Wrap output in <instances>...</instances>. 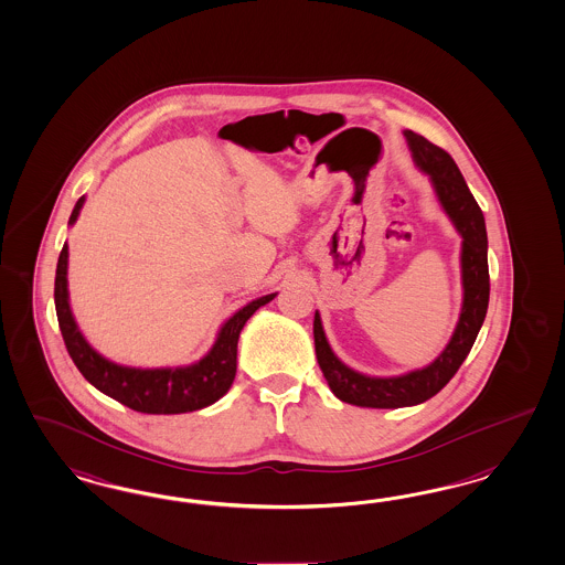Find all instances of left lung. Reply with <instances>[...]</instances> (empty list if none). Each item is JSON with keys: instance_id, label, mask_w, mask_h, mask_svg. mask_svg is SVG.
I'll use <instances>...</instances> for the list:
<instances>
[{"instance_id": "1", "label": "left lung", "mask_w": 565, "mask_h": 565, "mask_svg": "<svg viewBox=\"0 0 565 565\" xmlns=\"http://www.w3.org/2000/svg\"><path fill=\"white\" fill-rule=\"evenodd\" d=\"M404 135L411 145L416 166L430 175L441 205L462 234V315L451 342L447 343L441 356L428 364L427 369L394 379H375L354 373L335 359L327 343L321 317L317 312L312 333L323 376L331 392L342 402L364 408L416 406L439 394L449 383V379L458 373L468 352L472 350L489 307L491 284L487 263V227L479 203L466 186L462 171L458 170L451 154L412 130H406Z\"/></svg>"}]
</instances>
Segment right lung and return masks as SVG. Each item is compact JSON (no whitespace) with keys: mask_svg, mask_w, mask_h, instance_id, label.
Wrapping results in <instances>:
<instances>
[{"mask_svg":"<svg viewBox=\"0 0 565 565\" xmlns=\"http://www.w3.org/2000/svg\"><path fill=\"white\" fill-rule=\"evenodd\" d=\"M85 196L78 199L70 223L76 222ZM68 246L64 244L55 269V312L70 359L90 385L124 406L142 414H182L215 404L234 383L239 331L257 308L271 302L275 294L253 300L222 327L220 338L205 359L182 369H130L99 356L81 335L68 305Z\"/></svg>","mask_w":565,"mask_h":565,"instance_id":"obj_1","label":"right lung"}]
</instances>
